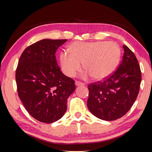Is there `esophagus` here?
<instances>
[{"label": "esophagus", "instance_id": "esophagus-1", "mask_svg": "<svg viewBox=\"0 0 152 152\" xmlns=\"http://www.w3.org/2000/svg\"><path fill=\"white\" fill-rule=\"evenodd\" d=\"M75 84H76V86H79L84 85V84L82 83V82H80V81H76V82H75Z\"/></svg>", "mask_w": 152, "mask_h": 152}]
</instances>
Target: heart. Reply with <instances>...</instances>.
<instances>
[{"label":"heart","instance_id":"obj_1","mask_svg":"<svg viewBox=\"0 0 152 152\" xmlns=\"http://www.w3.org/2000/svg\"><path fill=\"white\" fill-rule=\"evenodd\" d=\"M69 52H61L60 61L61 70L66 76L73 77L81 70V64L86 72L94 80L103 79L115 70L121 57V50L112 42H74Z\"/></svg>","mask_w":152,"mask_h":152}]
</instances>
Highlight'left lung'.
<instances>
[{
  "mask_svg": "<svg viewBox=\"0 0 152 152\" xmlns=\"http://www.w3.org/2000/svg\"><path fill=\"white\" fill-rule=\"evenodd\" d=\"M124 54L117 70L101 82L88 86L87 106L95 117L114 121L125 115L132 108L140 91L141 73L133 51L123 45Z\"/></svg>",
  "mask_w": 152,
  "mask_h": 152,
  "instance_id": "1",
  "label": "left lung"
}]
</instances>
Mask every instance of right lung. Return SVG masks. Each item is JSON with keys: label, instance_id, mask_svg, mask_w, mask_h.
<instances>
[{"label": "right lung", "instance_id": "right-lung-1", "mask_svg": "<svg viewBox=\"0 0 152 152\" xmlns=\"http://www.w3.org/2000/svg\"><path fill=\"white\" fill-rule=\"evenodd\" d=\"M66 42L40 40L25 49L19 58L15 75L18 94L28 113L40 122L61 119L76 89L74 80L62 73L56 58L58 48Z\"/></svg>", "mask_w": 152, "mask_h": 152}]
</instances>
